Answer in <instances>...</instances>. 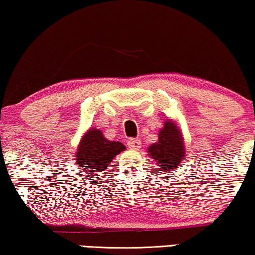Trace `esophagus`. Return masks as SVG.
Listing matches in <instances>:
<instances>
[{
  "label": "esophagus",
  "instance_id": "1",
  "mask_svg": "<svg viewBox=\"0 0 255 255\" xmlns=\"http://www.w3.org/2000/svg\"><path fill=\"white\" fill-rule=\"evenodd\" d=\"M128 147L130 149H139L141 147V141L138 138H132L128 141Z\"/></svg>",
  "mask_w": 255,
  "mask_h": 255
}]
</instances>
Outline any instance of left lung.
I'll use <instances>...</instances> for the list:
<instances>
[{
    "label": "left lung",
    "mask_w": 255,
    "mask_h": 255,
    "mask_svg": "<svg viewBox=\"0 0 255 255\" xmlns=\"http://www.w3.org/2000/svg\"><path fill=\"white\" fill-rule=\"evenodd\" d=\"M148 152L151 160H156L160 171L172 170L180 165L186 151L178 128L165 121L164 128L158 133V141L149 146Z\"/></svg>",
    "instance_id": "obj_1"
}]
</instances>
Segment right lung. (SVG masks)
Masks as SVG:
<instances>
[{"label":"right lung","mask_w":255,"mask_h":255,"mask_svg":"<svg viewBox=\"0 0 255 255\" xmlns=\"http://www.w3.org/2000/svg\"><path fill=\"white\" fill-rule=\"evenodd\" d=\"M123 150L125 146L122 142L109 141L103 135V132L91 128L78 146L75 162L81 170L87 171L85 173H100Z\"/></svg>","instance_id":"right-lung-1"}]
</instances>
